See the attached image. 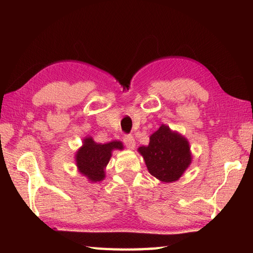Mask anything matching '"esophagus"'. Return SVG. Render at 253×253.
<instances>
[{
  "label": "esophagus",
  "instance_id": "1",
  "mask_svg": "<svg viewBox=\"0 0 253 253\" xmlns=\"http://www.w3.org/2000/svg\"><path fill=\"white\" fill-rule=\"evenodd\" d=\"M123 142H124V144H125V146L128 149H132V148L135 147V145H136L134 137H132L131 135H125V136H124Z\"/></svg>",
  "mask_w": 253,
  "mask_h": 253
}]
</instances>
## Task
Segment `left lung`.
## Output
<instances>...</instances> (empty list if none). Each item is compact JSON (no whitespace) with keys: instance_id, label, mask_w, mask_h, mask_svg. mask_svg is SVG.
<instances>
[{"instance_id":"obj_1","label":"left lung","mask_w":253,"mask_h":253,"mask_svg":"<svg viewBox=\"0 0 253 253\" xmlns=\"http://www.w3.org/2000/svg\"><path fill=\"white\" fill-rule=\"evenodd\" d=\"M148 172L162 182H175L191 163L188 142L169 127L162 125L149 138L148 146L138 148Z\"/></svg>"}]
</instances>
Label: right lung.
<instances>
[{
	"label": "right lung",
	"instance_id": "right-lung-1",
	"mask_svg": "<svg viewBox=\"0 0 253 253\" xmlns=\"http://www.w3.org/2000/svg\"><path fill=\"white\" fill-rule=\"evenodd\" d=\"M114 149H123V144L117 140L108 144H97L92 138H85L84 146L76 155L79 172L91 182L101 181L105 177L104 169L108 164Z\"/></svg>",
	"mask_w": 253,
	"mask_h": 253
}]
</instances>
